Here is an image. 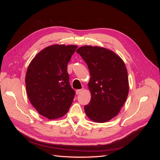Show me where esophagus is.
Here are the masks:
<instances>
[{
    "label": "esophagus",
    "instance_id": "esophagus-1",
    "mask_svg": "<svg viewBox=\"0 0 160 160\" xmlns=\"http://www.w3.org/2000/svg\"><path fill=\"white\" fill-rule=\"evenodd\" d=\"M83 89H77V90L76 91V94H77V95H79V94L81 93L82 92H83Z\"/></svg>",
    "mask_w": 160,
    "mask_h": 160
}]
</instances>
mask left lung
I'll return each instance as SVG.
<instances>
[{
	"label": "left lung",
	"mask_w": 160,
	"mask_h": 160,
	"mask_svg": "<svg viewBox=\"0 0 160 160\" xmlns=\"http://www.w3.org/2000/svg\"><path fill=\"white\" fill-rule=\"evenodd\" d=\"M88 65L91 99L84 110L98 123L108 122L117 115L129 92L128 75L123 60L115 52L99 47L85 45L77 50Z\"/></svg>",
	"instance_id": "1"
}]
</instances>
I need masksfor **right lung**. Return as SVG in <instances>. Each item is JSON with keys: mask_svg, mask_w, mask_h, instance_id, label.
<instances>
[{"mask_svg": "<svg viewBox=\"0 0 160 160\" xmlns=\"http://www.w3.org/2000/svg\"><path fill=\"white\" fill-rule=\"evenodd\" d=\"M76 45H55L45 48L31 61L25 77L27 95L41 115L53 119L69 111L75 91L69 83L67 64Z\"/></svg>", "mask_w": 160, "mask_h": 160, "instance_id": "add662e5", "label": "right lung"}]
</instances>
